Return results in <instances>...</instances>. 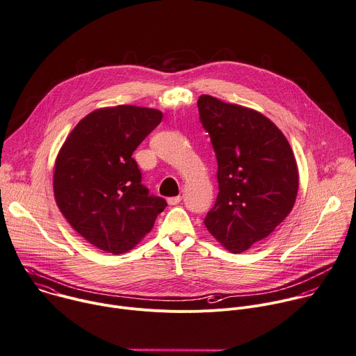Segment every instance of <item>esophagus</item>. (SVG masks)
Here are the masks:
<instances>
[{
    "instance_id": "obj_1",
    "label": "esophagus",
    "mask_w": 356,
    "mask_h": 356,
    "mask_svg": "<svg viewBox=\"0 0 356 356\" xmlns=\"http://www.w3.org/2000/svg\"><path fill=\"white\" fill-rule=\"evenodd\" d=\"M180 201H181V195H176V197L168 198V204L169 205H177Z\"/></svg>"
}]
</instances>
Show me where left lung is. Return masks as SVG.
Returning a JSON list of instances; mask_svg holds the SVG:
<instances>
[{
	"mask_svg": "<svg viewBox=\"0 0 356 356\" xmlns=\"http://www.w3.org/2000/svg\"><path fill=\"white\" fill-rule=\"evenodd\" d=\"M200 122L218 161L219 193L204 223L230 253L266 239L293 208L299 173L282 131L264 114L201 95Z\"/></svg>",
	"mask_w": 356,
	"mask_h": 356,
	"instance_id": "1",
	"label": "left lung"
}]
</instances>
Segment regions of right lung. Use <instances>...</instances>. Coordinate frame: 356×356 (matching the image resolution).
<instances>
[{
  "instance_id": "right-lung-1",
  "label": "right lung",
  "mask_w": 356,
  "mask_h": 356,
  "mask_svg": "<svg viewBox=\"0 0 356 356\" xmlns=\"http://www.w3.org/2000/svg\"><path fill=\"white\" fill-rule=\"evenodd\" d=\"M162 115L131 104L97 108L75 126L57 155L56 202L82 238L103 252L131 250L168 205L141 183L133 158Z\"/></svg>"
}]
</instances>
